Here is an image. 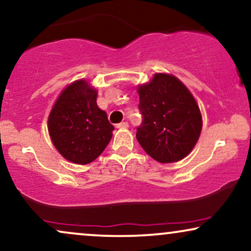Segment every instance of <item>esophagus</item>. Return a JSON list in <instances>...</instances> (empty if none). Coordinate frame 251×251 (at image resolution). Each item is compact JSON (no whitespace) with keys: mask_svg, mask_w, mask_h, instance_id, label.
Segmentation results:
<instances>
[{"mask_svg":"<svg viewBox=\"0 0 251 251\" xmlns=\"http://www.w3.org/2000/svg\"><path fill=\"white\" fill-rule=\"evenodd\" d=\"M128 127V123L127 122H123L117 124V128H127Z\"/></svg>","mask_w":251,"mask_h":251,"instance_id":"obj_1","label":"esophagus"}]
</instances>
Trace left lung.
<instances>
[{"label": "left lung", "mask_w": 251, "mask_h": 251, "mask_svg": "<svg viewBox=\"0 0 251 251\" xmlns=\"http://www.w3.org/2000/svg\"><path fill=\"white\" fill-rule=\"evenodd\" d=\"M138 93L143 123L137 139L145 152L161 164L188 155L202 128L200 108L189 90L172 75L155 74Z\"/></svg>", "instance_id": "1"}]
</instances>
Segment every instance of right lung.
Listing matches in <instances>:
<instances>
[{"instance_id": "add662e5", "label": "right lung", "mask_w": 251, "mask_h": 251, "mask_svg": "<svg viewBox=\"0 0 251 251\" xmlns=\"http://www.w3.org/2000/svg\"><path fill=\"white\" fill-rule=\"evenodd\" d=\"M48 129L57 151L66 160L86 165L96 160L112 138L105 111L97 105V91L80 79L60 93L48 119Z\"/></svg>"}]
</instances>
